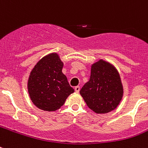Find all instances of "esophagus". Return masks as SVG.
<instances>
[{
  "label": "esophagus",
  "instance_id": "1",
  "mask_svg": "<svg viewBox=\"0 0 148 148\" xmlns=\"http://www.w3.org/2000/svg\"><path fill=\"white\" fill-rule=\"evenodd\" d=\"M80 89H81V88H80V87H79V86H76V87L74 88V90H75V91L77 93L80 91Z\"/></svg>",
  "mask_w": 148,
  "mask_h": 148
}]
</instances>
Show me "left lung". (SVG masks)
Instances as JSON below:
<instances>
[{
	"label": "left lung",
	"mask_w": 148,
	"mask_h": 148,
	"mask_svg": "<svg viewBox=\"0 0 148 148\" xmlns=\"http://www.w3.org/2000/svg\"><path fill=\"white\" fill-rule=\"evenodd\" d=\"M80 94L88 108L97 114L114 110L123 97V86L116 68L103 60L95 63L91 66L90 80Z\"/></svg>",
	"instance_id": "left-lung-1"
}]
</instances>
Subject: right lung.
I'll return each mask as SVG.
<instances>
[{
  "label": "right lung",
  "mask_w": 148,
  "mask_h": 148,
  "mask_svg": "<svg viewBox=\"0 0 148 148\" xmlns=\"http://www.w3.org/2000/svg\"><path fill=\"white\" fill-rule=\"evenodd\" d=\"M63 66L58 53H53L40 59L31 71L28 93L34 104L40 110H57L74 92L62 73Z\"/></svg>",
  "instance_id": "1"
}]
</instances>
